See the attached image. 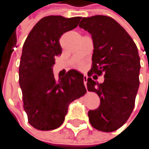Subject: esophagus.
Wrapping results in <instances>:
<instances>
[{
    "mask_svg": "<svg viewBox=\"0 0 149 149\" xmlns=\"http://www.w3.org/2000/svg\"><path fill=\"white\" fill-rule=\"evenodd\" d=\"M83 81H84L85 87H87V82H88V76H87V75H84V77H83Z\"/></svg>",
    "mask_w": 149,
    "mask_h": 149,
    "instance_id": "34e87169",
    "label": "esophagus"
}]
</instances>
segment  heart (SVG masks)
<instances>
[{"instance_id":"b5f03b06","label":"heart","mask_w":149,"mask_h":149,"mask_svg":"<svg viewBox=\"0 0 149 149\" xmlns=\"http://www.w3.org/2000/svg\"><path fill=\"white\" fill-rule=\"evenodd\" d=\"M79 67H80V68H82V67H83V64H79Z\"/></svg>"}]
</instances>
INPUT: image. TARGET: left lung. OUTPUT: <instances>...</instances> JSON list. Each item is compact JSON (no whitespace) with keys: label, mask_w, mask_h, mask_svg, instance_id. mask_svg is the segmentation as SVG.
Segmentation results:
<instances>
[{"label":"left lung","mask_w":149,"mask_h":149,"mask_svg":"<svg viewBox=\"0 0 149 149\" xmlns=\"http://www.w3.org/2000/svg\"><path fill=\"white\" fill-rule=\"evenodd\" d=\"M79 27L92 36V68L88 75L96 79L104 74V81L88 79V90L98 95L100 105L88 112L91 125L111 132L121 128L135 105L139 86L140 59L132 38L113 19L96 15L83 18Z\"/></svg>","instance_id":"left-lung-1"}]
</instances>
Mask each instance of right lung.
Wrapping results in <instances>:
<instances>
[{"label":"right lung","instance_id":"right-lung-1","mask_svg":"<svg viewBox=\"0 0 149 149\" xmlns=\"http://www.w3.org/2000/svg\"><path fill=\"white\" fill-rule=\"evenodd\" d=\"M80 17L47 16L28 34L22 49L19 81L28 123L39 130H52L64 122L69 104L87 90L83 74L75 70L56 79L55 58L61 54L60 37L78 26Z\"/></svg>","mask_w":149,"mask_h":149}]
</instances>
